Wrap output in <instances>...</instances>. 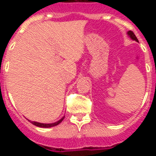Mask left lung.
Returning <instances> with one entry per match:
<instances>
[{"label": "left lung", "instance_id": "8db88e82", "mask_svg": "<svg viewBox=\"0 0 156 156\" xmlns=\"http://www.w3.org/2000/svg\"><path fill=\"white\" fill-rule=\"evenodd\" d=\"M128 35L130 37L131 39H133V40H134V41H138L137 37H135V35H134V33L133 32H132V31H129V32H128Z\"/></svg>", "mask_w": 156, "mask_h": 156}]
</instances>
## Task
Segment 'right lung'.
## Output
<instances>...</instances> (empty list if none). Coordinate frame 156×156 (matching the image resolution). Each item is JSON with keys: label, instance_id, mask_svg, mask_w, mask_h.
Listing matches in <instances>:
<instances>
[{"label": "right lung", "instance_id": "add662e5", "mask_svg": "<svg viewBox=\"0 0 156 156\" xmlns=\"http://www.w3.org/2000/svg\"><path fill=\"white\" fill-rule=\"evenodd\" d=\"M63 119L64 117H62L60 119V120H58V122H55V123H52V124H41V123H38V122H34V121H32V124L36 125V126H37V127H41V128H50V127H53V126H56V125H58L61 123L62 121L63 120Z\"/></svg>", "mask_w": 156, "mask_h": 156}]
</instances>
